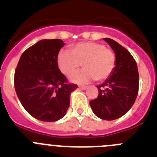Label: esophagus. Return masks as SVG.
Segmentation results:
<instances>
[{
  "instance_id": "1",
  "label": "esophagus",
  "mask_w": 157,
  "mask_h": 157,
  "mask_svg": "<svg viewBox=\"0 0 157 157\" xmlns=\"http://www.w3.org/2000/svg\"><path fill=\"white\" fill-rule=\"evenodd\" d=\"M79 88L81 89V90H86L87 86H80Z\"/></svg>"
}]
</instances>
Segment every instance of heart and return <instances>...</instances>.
<instances>
[{"label": "heart", "instance_id": "heart-1", "mask_svg": "<svg viewBox=\"0 0 157 157\" xmlns=\"http://www.w3.org/2000/svg\"><path fill=\"white\" fill-rule=\"evenodd\" d=\"M57 63L65 75H69L82 65L83 70L70 76L71 82L82 84L93 79L101 81L109 77L114 70L116 55L103 44L86 41L74 45L70 51H60Z\"/></svg>", "mask_w": 157, "mask_h": 157}]
</instances>
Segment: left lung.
Here are the masks:
<instances>
[{
  "label": "left lung",
  "instance_id": "left-lung-1",
  "mask_svg": "<svg viewBox=\"0 0 157 157\" xmlns=\"http://www.w3.org/2000/svg\"><path fill=\"white\" fill-rule=\"evenodd\" d=\"M116 54L114 70L102 84L97 86L98 98L90 101L95 116L114 120L125 115L135 102L139 87L138 66L131 54L114 40L103 38Z\"/></svg>",
  "mask_w": 157,
  "mask_h": 157
}]
</instances>
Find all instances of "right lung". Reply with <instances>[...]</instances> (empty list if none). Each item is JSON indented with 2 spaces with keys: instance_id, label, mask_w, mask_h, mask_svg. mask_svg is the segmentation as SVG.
<instances>
[{
  "instance_id": "add662e5",
  "label": "right lung",
  "mask_w": 157,
  "mask_h": 157,
  "mask_svg": "<svg viewBox=\"0 0 157 157\" xmlns=\"http://www.w3.org/2000/svg\"><path fill=\"white\" fill-rule=\"evenodd\" d=\"M64 43L43 39L25 51L15 72L14 84L19 100L30 116L44 122H55L66 114L71 93L78 88L67 84L57 64Z\"/></svg>"
}]
</instances>
